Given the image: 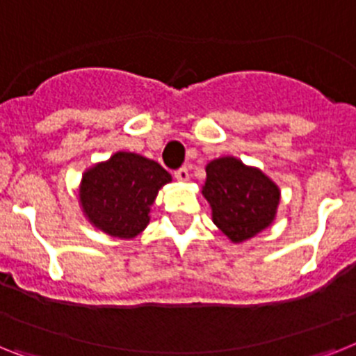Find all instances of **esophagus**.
I'll return each mask as SVG.
<instances>
[{
    "instance_id": "1",
    "label": "esophagus",
    "mask_w": 356,
    "mask_h": 356,
    "mask_svg": "<svg viewBox=\"0 0 356 356\" xmlns=\"http://www.w3.org/2000/svg\"><path fill=\"white\" fill-rule=\"evenodd\" d=\"M173 175H175V179H177V181H181V183H184V181H188V179H190V172H188L186 166L175 170V173H173Z\"/></svg>"
}]
</instances>
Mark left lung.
Masks as SVG:
<instances>
[{
  "label": "left lung",
  "mask_w": 356,
  "mask_h": 356,
  "mask_svg": "<svg viewBox=\"0 0 356 356\" xmlns=\"http://www.w3.org/2000/svg\"><path fill=\"white\" fill-rule=\"evenodd\" d=\"M202 195L211 206L213 222L234 243H243L275 219L280 192L259 168L235 157H220L206 166Z\"/></svg>",
  "instance_id": "left-lung-1"
}]
</instances>
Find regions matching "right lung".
Wrapping results in <instances>:
<instances>
[{
  "mask_svg": "<svg viewBox=\"0 0 356 356\" xmlns=\"http://www.w3.org/2000/svg\"><path fill=\"white\" fill-rule=\"evenodd\" d=\"M172 181L155 161L118 152L83 175L79 201L95 228L119 238H132L146 228L157 192Z\"/></svg>",
  "mask_w": 356,
  "mask_h": 356,
  "instance_id": "1",
  "label": "right lung"
}]
</instances>
